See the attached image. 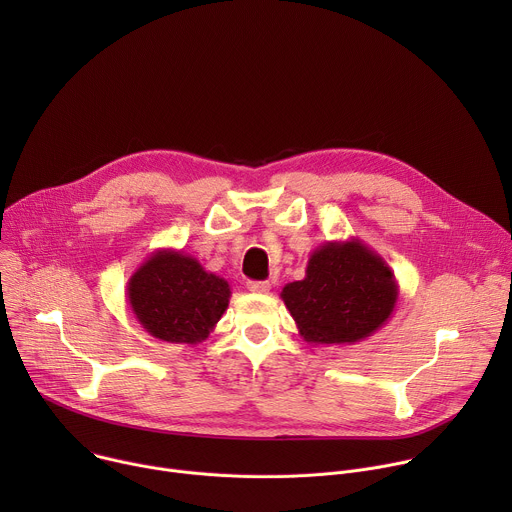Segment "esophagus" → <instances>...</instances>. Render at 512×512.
<instances>
[{
    "mask_svg": "<svg viewBox=\"0 0 512 512\" xmlns=\"http://www.w3.org/2000/svg\"><path fill=\"white\" fill-rule=\"evenodd\" d=\"M269 287L271 285L267 281H247V289L253 291V294H267Z\"/></svg>",
    "mask_w": 512,
    "mask_h": 512,
    "instance_id": "obj_1",
    "label": "esophagus"
}]
</instances>
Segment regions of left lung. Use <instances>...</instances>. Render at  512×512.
Returning <instances> with one entry per match:
<instances>
[{"label": "left lung", "instance_id": "left-lung-1", "mask_svg": "<svg viewBox=\"0 0 512 512\" xmlns=\"http://www.w3.org/2000/svg\"><path fill=\"white\" fill-rule=\"evenodd\" d=\"M399 285L369 245L352 237L328 241L308 259L306 277L287 283L281 300L310 344H354L393 314Z\"/></svg>", "mask_w": 512, "mask_h": 512}]
</instances>
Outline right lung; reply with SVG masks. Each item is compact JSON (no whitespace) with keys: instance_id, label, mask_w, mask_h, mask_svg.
Masks as SVG:
<instances>
[{"instance_id":"add662e5","label":"right lung","mask_w":512,"mask_h":512,"mask_svg":"<svg viewBox=\"0 0 512 512\" xmlns=\"http://www.w3.org/2000/svg\"><path fill=\"white\" fill-rule=\"evenodd\" d=\"M231 285L204 271L192 255L160 249L145 259L127 281V302L135 320L154 338L198 344L227 312Z\"/></svg>"}]
</instances>
